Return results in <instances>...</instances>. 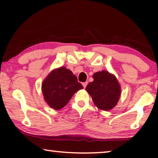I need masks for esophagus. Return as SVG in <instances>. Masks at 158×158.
I'll use <instances>...</instances> for the list:
<instances>
[{
  "label": "esophagus",
  "instance_id": "34e87169",
  "mask_svg": "<svg viewBox=\"0 0 158 158\" xmlns=\"http://www.w3.org/2000/svg\"><path fill=\"white\" fill-rule=\"evenodd\" d=\"M87 85H88V82H85V83H83V85L84 88H85L86 86H87Z\"/></svg>",
  "mask_w": 158,
  "mask_h": 158
}]
</instances>
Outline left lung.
Masks as SVG:
<instances>
[{
	"label": "left lung",
	"mask_w": 158,
	"mask_h": 158,
	"mask_svg": "<svg viewBox=\"0 0 158 158\" xmlns=\"http://www.w3.org/2000/svg\"><path fill=\"white\" fill-rule=\"evenodd\" d=\"M94 81L86 86L93 101L98 109L109 111L117 103L120 97V85L114 75L106 71L94 73Z\"/></svg>",
	"instance_id": "left-lung-1"
}]
</instances>
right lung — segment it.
<instances>
[{"mask_svg": "<svg viewBox=\"0 0 158 158\" xmlns=\"http://www.w3.org/2000/svg\"><path fill=\"white\" fill-rule=\"evenodd\" d=\"M83 88L72 71L64 67L49 73L42 83V92L49 106L56 110L63 108L75 92Z\"/></svg>", "mask_w": 158, "mask_h": 158, "instance_id": "right-lung-1", "label": "right lung"}]
</instances>
